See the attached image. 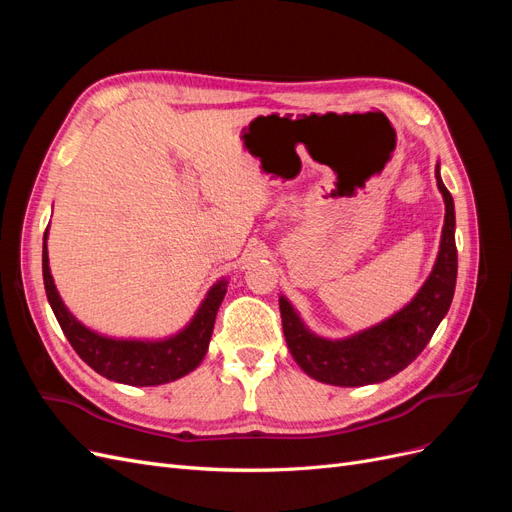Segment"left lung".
<instances>
[{"label":"left lung","instance_id":"obj_1","mask_svg":"<svg viewBox=\"0 0 512 512\" xmlns=\"http://www.w3.org/2000/svg\"><path fill=\"white\" fill-rule=\"evenodd\" d=\"M438 190L444 198V228L436 265L414 299L374 327L344 339H327L309 331L297 309L280 297L282 329L290 354L307 376L333 386H365L389 380L406 369L436 333L451 307L457 282L455 203L440 177Z\"/></svg>","mask_w":512,"mask_h":512}]
</instances>
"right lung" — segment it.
<instances>
[{
    "label": "right lung",
    "instance_id": "obj_1",
    "mask_svg": "<svg viewBox=\"0 0 512 512\" xmlns=\"http://www.w3.org/2000/svg\"><path fill=\"white\" fill-rule=\"evenodd\" d=\"M46 235H49V228L44 232L42 243V277L46 299H49L53 314L61 331L68 337L70 346L91 369L113 382L130 386H158L183 378L203 363L215 316H218L228 286L224 277L211 286L190 324H185L179 333L164 339H115L85 327L61 301L49 267Z\"/></svg>",
    "mask_w": 512,
    "mask_h": 512
}]
</instances>
